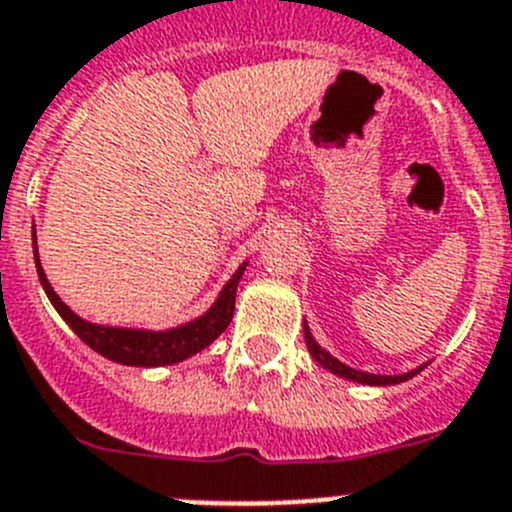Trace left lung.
Segmentation results:
<instances>
[{
  "label": "left lung",
  "instance_id": "obj_1",
  "mask_svg": "<svg viewBox=\"0 0 512 512\" xmlns=\"http://www.w3.org/2000/svg\"><path fill=\"white\" fill-rule=\"evenodd\" d=\"M304 342H307L309 355H312V358L317 360L322 368L330 370V373H335V375H340V378H345V381L363 383V386H396V383L409 381V378H414L416 373H421V370L426 368V365H419V368L409 370V373H401V375H375V373H363V370H355V368H350V365L340 363L337 358H332V355L322 348L320 342L314 340L312 332H309V327H307V322H304Z\"/></svg>",
  "mask_w": 512,
  "mask_h": 512
}]
</instances>
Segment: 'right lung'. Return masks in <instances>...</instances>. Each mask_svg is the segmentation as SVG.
Returning a JSON list of instances; mask_svg holds the SVG:
<instances>
[{"label": "right lung", "instance_id": "obj_1", "mask_svg": "<svg viewBox=\"0 0 512 512\" xmlns=\"http://www.w3.org/2000/svg\"><path fill=\"white\" fill-rule=\"evenodd\" d=\"M35 233V231H32ZM32 248H35V266L37 276H40V284L48 294L50 304L58 309V314L70 325V330L86 342L88 348L96 350L103 358L114 360L121 365H134V368H157V365H175L180 360L192 358L195 353L205 350L225 327L231 325L233 309H236V289L238 281H241L243 271H246L248 261H243L236 269V274L225 281V287L220 289L218 299L213 302V307L205 314H200L198 320L185 322L180 327H172V330H134V327H109V325H96V322H88L83 317L73 312L63 299L55 294V289L50 287L48 276L40 266V256H37V241L32 236Z\"/></svg>", "mask_w": 512, "mask_h": 512}]
</instances>
